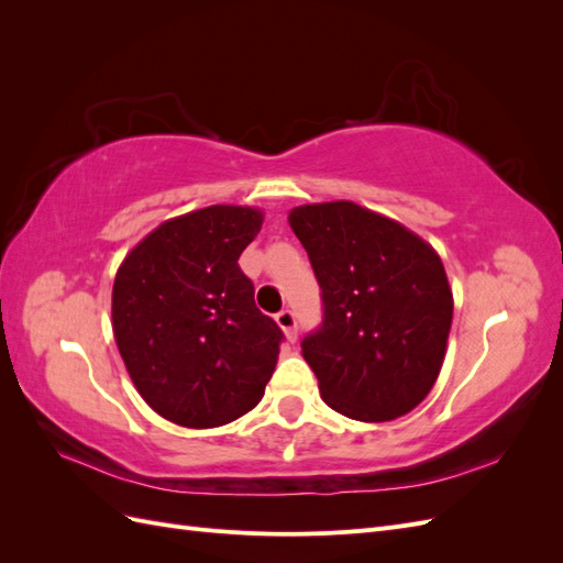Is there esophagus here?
Listing matches in <instances>:
<instances>
[{"label":"esophagus","mask_w":563,"mask_h":563,"mask_svg":"<svg viewBox=\"0 0 563 563\" xmlns=\"http://www.w3.org/2000/svg\"><path fill=\"white\" fill-rule=\"evenodd\" d=\"M277 323L282 327V331L286 333V338L294 343V340L298 338V317H296V312L288 310V308L282 310V312L277 314Z\"/></svg>","instance_id":"obj_1"}]
</instances>
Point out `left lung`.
Listing matches in <instances>:
<instances>
[{"instance_id": "8db88e82", "label": "left lung", "mask_w": 563, "mask_h": 563, "mask_svg": "<svg viewBox=\"0 0 563 563\" xmlns=\"http://www.w3.org/2000/svg\"><path fill=\"white\" fill-rule=\"evenodd\" d=\"M321 288L302 356L321 399L352 420H395L430 395L444 364L453 294L437 251L352 201L288 213Z\"/></svg>"}]
</instances>
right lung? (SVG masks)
I'll list each match as a JSON object with an SVG mask.
<instances>
[{
	"instance_id": "add662e5",
	"label": "right lung",
	"mask_w": 563,
	"mask_h": 563,
	"mask_svg": "<svg viewBox=\"0 0 563 563\" xmlns=\"http://www.w3.org/2000/svg\"><path fill=\"white\" fill-rule=\"evenodd\" d=\"M251 207L166 220L117 269L112 329L150 408L183 428H220L265 395L284 340L255 308L242 251L261 232Z\"/></svg>"
}]
</instances>
